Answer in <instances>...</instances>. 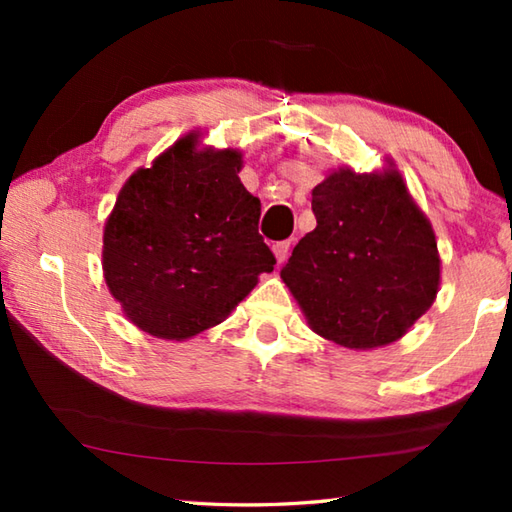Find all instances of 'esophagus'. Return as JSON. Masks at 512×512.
<instances>
[{"label": "esophagus", "mask_w": 512, "mask_h": 512, "mask_svg": "<svg viewBox=\"0 0 512 512\" xmlns=\"http://www.w3.org/2000/svg\"><path fill=\"white\" fill-rule=\"evenodd\" d=\"M289 246H291L289 241H277V244H273V255H275L277 262H284V259H287Z\"/></svg>", "instance_id": "34e87169"}]
</instances>
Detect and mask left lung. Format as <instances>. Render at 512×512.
<instances>
[{"instance_id": "obj_1", "label": "left lung", "mask_w": 512, "mask_h": 512, "mask_svg": "<svg viewBox=\"0 0 512 512\" xmlns=\"http://www.w3.org/2000/svg\"><path fill=\"white\" fill-rule=\"evenodd\" d=\"M316 228L293 248L282 280L318 336L350 350L391 345L440 289L436 232L402 173L341 167L311 192Z\"/></svg>"}]
</instances>
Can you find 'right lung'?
Returning <instances> with one entry per match:
<instances>
[{"mask_svg": "<svg viewBox=\"0 0 512 512\" xmlns=\"http://www.w3.org/2000/svg\"><path fill=\"white\" fill-rule=\"evenodd\" d=\"M237 149L201 146L187 133L140 167L103 225V277L124 316L164 341L223 323L271 273L257 232L262 203L241 185Z\"/></svg>", "mask_w": 512, "mask_h": 512, "instance_id": "add662e5", "label": "right lung"}]
</instances>
